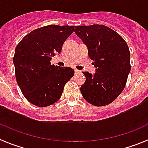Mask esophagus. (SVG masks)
<instances>
[{
	"mask_svg": "<svg viewBox=\"0 0 148 148\" xmlns=\"http://www.w3.org/2000/svg\"><path fill=\"white\" fill-rule=\"evenodd\" d=\"M81 73V71H79V70H78V69H75V74H79V73Z\"/></svg>",
	"mask_w": 148,
	"mask_h": 148,
	"instance_id": "obj_1",
	"label": "esophagus"
}]
</instances>
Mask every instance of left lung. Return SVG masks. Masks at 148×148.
<instances>
[{"instance_id": "obj_1", "label": "left lung", "mask_w": 148, "mask_h": 148, "mask_svg": "<svg viewBox=\"0 0 148 148\" xmlns=\"http://www.w3.org/2000/svg\"><path fill=\"white\" fill-rule=\"evenodd\" d=\"M75 32L88 50L97 68L95 75L85 72L80 88L86 101L97 107L110 104L123 91L131 70L130 51L119 34L103 25H79Z\"/></svg>"}]
</instances>
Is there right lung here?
Instances as JSON below:
<instances>
[{"label": "right lung", "instance_id": "right-lung-1", "mask_svg": "<svg viewBox=\"0 0 148 148\" xmlns=\"http://www.w3.org/2000/svg\"><path fill=\"white\" fill-rule=\"evenodd\" d=\"M75 25H48L32 31L17 45L13 57L16 82L24 97L45 107L60 98L66 83L74 75L70 67L51 65Z\"/></svg>", "mask_w": 148, "mask_h": 148}]
</instances>
